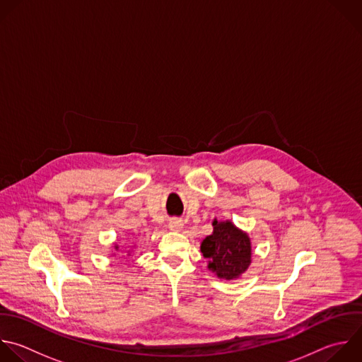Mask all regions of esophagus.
I'll list each match as a JSON object with an SVG mask.
<instances>
[{"label": "esophagus", "instance_id": "1", "mask_svg": "<svg viewBox=\"0 0 362 362\" xmlns=\"http://www.w3.org/2000/svg\"><path fill=\"white\" fill-rule=\"evenodd\" d=\"M169 228H170L172 231H182V228H183V221L179 220V218H173V220L169 221Z\"/></svg>", "mask_w": 362, "mask_h": 362}]
</instances>
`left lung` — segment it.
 Returning <instances> with one entry per match:
<instances>
[{
    "label": "left lung",
    "mask_w": 362,
    "mask_h": 362,
    "mask_svg": "<svg viewBox=\"0 0 362 362\" xmlns=\"http://www.w3.org/2000/svg\"><path fill=\"white\" fill-rule=\"evenodd\" d=\"M213 233L203 238L200 252L207 269L223 280H235L252 264V240L231 220H213Z\"/></svg>",
    "instance_id": "1"
}]
</instances>
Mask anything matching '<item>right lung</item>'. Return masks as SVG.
<instances>
[{"label": "right lung", "instance_id": "right-lung-1", "mask_svg": "<svg viewBox=\"0 0 362 362\" xmlns=\"http://www.w3.org/2000/svg\"><path fill=\"white\" fill-rule=\"evenodd\" d=\"M115 249L117 250V246H115ZM131 253H132V250H129V252H128V256H131Z\"/></svg>", "mask_w": 362, "mask_h": 362}]
</instances>
